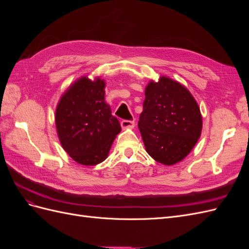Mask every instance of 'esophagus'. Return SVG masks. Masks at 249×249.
Segmentation results:
<instances>
[{"label":"esophagus","instance_id":"esophagus-1","mask_svg":"<svg viewBox=\"0 0 249 249\" xmlns=\"http://www.w3.org/2000/svg\"><path fill=\"white\" fill-rule=\"evenodd\" d=\"M120 124H122L123 129H132V127L135 126V122H134V120L124 119V120H122V123H120Z\"/></svg>","mask_w":249,"mask_h":249}]
</instances>
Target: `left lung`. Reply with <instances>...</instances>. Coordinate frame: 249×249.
Wrapping results in <instances>:
<instances>
[{
	"label": "left lung",
	"mask_w": 249,
	"mask_h": 249,
	"mask_svg": "<svg viewBox=\"0 0 249 249\" xmlns=\"http://www.w3.org/2000/svg\"><path fill=\"white\" fill-rule=\"evenodd\" d=\"M138 127L147 154L157 162L173 165L196 144L202 117L189 90L175 80L161 77L145 88Z\"/></svg>",
	"instance_id": "left-lung-1"
}]
</instances>
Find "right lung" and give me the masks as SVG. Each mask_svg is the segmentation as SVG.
Listing matches in <instances>:
<instances>
[{"instance_id":"obj_1","label":"right lung","mask_w":249,"mask_h":249,"mask_svg":"<svg viewBox=\"0 0 249 249\" xmlns=\"http://www.w3.org/2000/svg\"><path fill=\"white\" fill-rule=\"evenodd\" d=\"M105 81L82 77L66 90L56 109L58 137L65 152L77 163L93 166L108 157L118 119L105 102Z\"/></svg>"}]
</instances>
